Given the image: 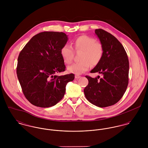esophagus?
Masks as SVG:
<instances>
[{
    "mask_svg": "<svg viewBox=\"0 0 148 148\" xmlns=\"http://www.w3.org/2000/svg\"><path fill=\"white\" fill-rule=\"evenodd\" d=\"M80 77H81V76H79V75H75V78L76 79H79Z\"/></svg>",
    "mask_w": 148,
    "mask_h": 148,
    "instance_id": "obj_1",
    "label": "esophagus"
}]
</instances>
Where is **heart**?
<instances>
[{
    "instance_id": "heart-1",
    "label": "heart",
    "mask_w": 148,
    "mask_h": 148,
    "mask_svg": "<svg viewBox=\"0 0 148 148\" xmlns=\"http://www.w3.org/2000/svg\"><path fill=\"white\" fill-rule=\"evenodd\" d=\"M72 44L75 51H82V53L80 58V62L68 66V72L81 75L89 69L90 64L96 65L101 61L104 53L103 47L93 38L86 35L80 36L74 40ZM60 55L65 63H71L73 56L72 47L68 44L64 45L60 49Z\"/></svg>"
}]
</instances>
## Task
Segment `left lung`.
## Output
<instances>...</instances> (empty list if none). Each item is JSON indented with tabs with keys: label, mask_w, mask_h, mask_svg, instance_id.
<instances>
[{
	"label": "left lung",
	"mask_w": 148,
	"mask_h": 148,
	"mask_svg": "<svg viewBox=\"0 0 148 148\" xmlns=\"http://www.w3.org/2000/svg\"><path fill=\"white\" fill-rule=\"evenodd\" d=\"M95 34L103 45L104 53L99 63L90 73L98 72L103 77H85L88 84L84 90L86 99L92 104L104 108L117 103L127 90L129 80V64L127 52L113 35L102 29Z\"/></svg>",
	"instance_id": "1"
}]
</instances>
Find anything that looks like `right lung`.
<instances>
[{"label":"right lung","mask_w":148,"mask_h":148,"mask_svg":"<svg viewBox=\"0 0 148 148\" xmlns=\"http://www.w3.org/2000/svg\"><path fill=\"white\" fill-rule=\"evenodd\" d=\"M68 39L63 32H42L33 36L20 52L17 76L24 95L32 105L55 106L63 99L66 84L74 80L73 73L56 75L65 70L60 49Z\"/></svg>","instance_id":"right-lung-1"}]
</instances>
